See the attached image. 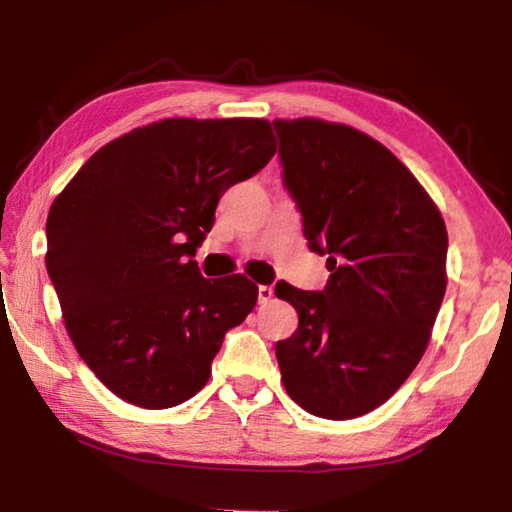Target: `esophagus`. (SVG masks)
Wrapping results in <instances>:
<instances>
[{
  "label": "esophagus",
  "mask_w": 512,
  "mask_h": 512,
  "mask_svg": "<svg viewBox=\"0 0 512 512\" xmlns=\"http://www.w3.org/2000/svg\"><path fill=\"white\" fill-rule=\"evenodd\" d=\"M271 300H273V287H266V284H262V287H259V302L266 305V302H271Z\"/></svg>",
  "instance_id": "obj_1"
}]
</instances>
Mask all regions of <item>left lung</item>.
Returning a JSON list of instances; mask_svg holds the SVG:
<instances>
[{
  "label": "left lung",
  "instance_id": "left-lung-1",
  "mask_svg": "<svg viewBox=\"0 0 512 512\" xmlns=\"http://www.w3.org/2000/svg\"><path fill=\"white\" fill-rule=\"evenodd\" d=\"M284 183L309 248L327 257L325 291L287 282L298 311L277 341L282 384L311 415L350 420L384 404L418 366L447 289V228L418 178L357 128L275 119Z\"/></svg>",
  "mask_w": 512,
  "mask_h": 512
}]
</instances>
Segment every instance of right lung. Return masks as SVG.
Instances as JSON below:
<instances>
[{"instance_id": "add662e5", "label": "right lung", "mask_w": 512, "mask_h": 512, "mask_svg": "<svg viewBox=\"0 0 512 512\" xmlns=\"http://www.w3.org/2000/svg\"><path fill=\"white\" fill-rule=\"evenodd\" d=\"M271 121L173 117L92 155L47 216V271L76 352L128 404L169 409L207 384L257 302L246 275L194 262L225 189L275 155Z\"/></svg>"}]
</instances>
